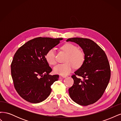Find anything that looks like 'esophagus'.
<instances>
[{"label":"esophagus","instance_id":"esophagus-1","mask_svg":"<svg viewBox=\"0 0 121 121\" xmlns=\"http://www.w3.org/2000/svg\"><path fill=\"white\" fill-rule=\"evenodd\" d=\"M60 77H63V78H66L67 77V76H65V75H61Z\"/></svg>","mask_w":121,"mask_h":121}]
</instances>
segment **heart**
Segmentation results:
<instances>
[{"instance_id":"b5f03b06","label":"heart","mask_w":121,"mask_h":121,"mask_svg":"<svg viewBox=\"0 0 121 121\" xmlns=\"http://www.w3.org/2000/svg\"><path fill=\"white\" fill-rule=\"evenodd\" d=\"M65 52L68 54L66 62L65 64H60L54 67V72L60 75H66L71 73L74 67L79 68L85 60V54L78 46L72 43H67L62 46ZM46 60L49 64L54 65L56 63V50L54 48L50 49L45 55Z\"/></svg>"}]
</instances>
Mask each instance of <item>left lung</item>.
Here are the masks:
<instances>
[{"mask_svg": "<svg viewBox=\"0 0 121 121\" xmlns=\"http://www.w3.org/2000/svg\"><path fill=\"white\" fill-rule=\"evenodd\" d=\"M67 41L78 44L85 54L84 63L72 76L74 84L69 89V96L80 105L93 104L102 96L110 80L111 68L107 55L91 39L76 37Z\"/></svg>", "mask_w": 121, "mask_h": 121, "instance_id": "1", "label": "left lung"}]
</instances>
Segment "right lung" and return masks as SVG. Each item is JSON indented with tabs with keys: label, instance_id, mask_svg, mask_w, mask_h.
Instances as JSON below:
<instances>
[{
	"label": "right lung",
	"instance_id": "obj_1",
	"mask_svg": "<svg viewBox=\"0 0 121 121\" xmlns=\"http://www.w3.org/2000/svg\"><path fill=\"white\" fill-rule=\"evenodd\" d=\"M62 39L35 38L20 47L14 54L11 74L17 92L25 100L37 104L49 96L51 86L58 80L59 75H49L52 69L46 60L45 55Z\"/></svg>",
	"mask_w": 121,
	"mask_h": 121
}]
</instances>
